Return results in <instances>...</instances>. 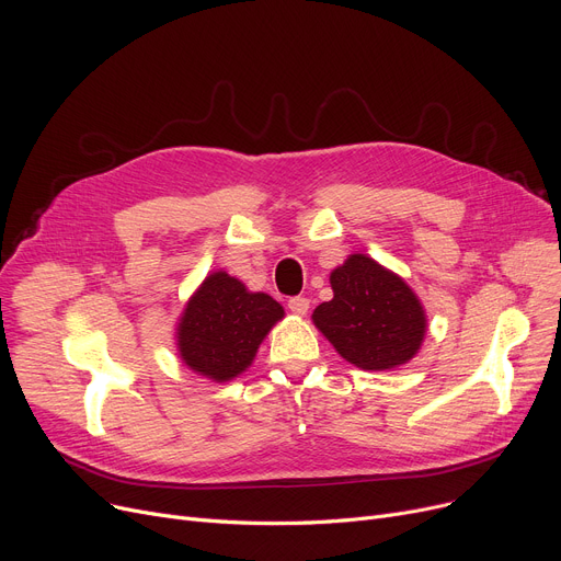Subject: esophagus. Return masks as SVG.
<instances>
[{"instance_id": "obj_1", "label": "esophagus", "mask_w": 561, "mask_h": 561, "mask_svg": "<svg viewBox=\"0 0 561 561\" xmlns=\"http://www.w3.org/2000/svg\"><path fill=\"white\" fill-rule=\"evenodd\" d=\"M288 309H290L293 313L305 316V313L309 311V300H307V298H302V296H298V298H290V300H288Z\"/></svg>"}]
</instances>
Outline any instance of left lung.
I'll list each match as a JSON object with an SVG mask.
<instances>
[{"label": "left lung", "instance_id": "obj_1", "mask_svg": "<svg viewBox=\"0 0 561 561\" xmlns=\"http://www.w3.org/2000/svg\"><path fill=\"white\" fill-rule=\"evenodd\" d=\"M334 298L313 311V325L339 355L362 370H391L416 357L427 318L402 277L366 254L332 271Z\"/></svg>", "mask_w": 561, "mask_h": 561}]
</instances>
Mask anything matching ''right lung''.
Wrapping results in <instances>:
<instances>
[{
    "label": "right lung",
    "instance_id": "1",
    "mask_svg": "<svg viewBox=\"0 0 561 561\" xmlns=\"http://www.w3.org/2000/svg\"><path fill=\"white\" fill-rule=\"evenodd\" d=\"M284 318L268 293H252L225 271L211 273L176 322L180 359L197 375L229 381L256 357L261 341Z\"/></svg>",
    "mask_w": 561,
    "mask_h": 561
}]
</instances>
